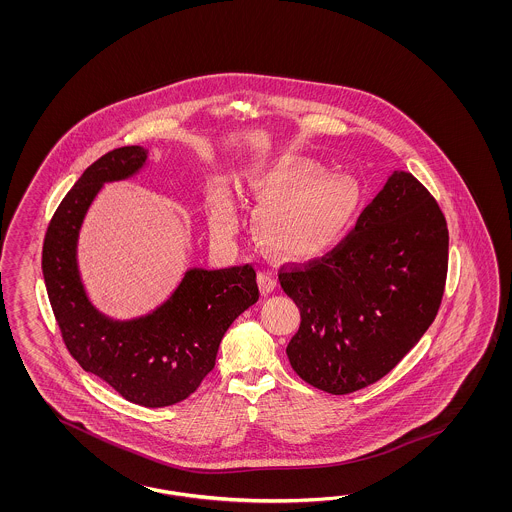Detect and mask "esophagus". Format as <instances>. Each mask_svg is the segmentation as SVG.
I'll return each instance as SVG.
<instances>
[{
    "mask_svg": "<svg viewBox=\"0 0 512 512\" xmlns=\"http://www.w3.org/2000/svg\"><path fill=\"white\" fill-rule=\"evenodd\" d=\"M259 285H261V291H263L264 295L272 293L276 289V285H278V274L274 270L259 272Z\"/></svg>",
    "mask_w": 512,
    "mask_h": 512,
    "instance_id": "1",
    "label": "esophagus"
}]
</instances>
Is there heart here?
<instances>
[{"label":"heart","mask_w":512,"mask_h":512,"mask_svg":"<svg viewBox=\"0 0 512 512\" xmlns=\"http://www.w3.org/2000/svg\"><path fill=\"white\" fill-rule=\"evenodd\" d=\"M313 171L315 165L308 159L283 163L266 180L261 189L266 199L253 212L257 240L285 257L308 259L334 248L357 210L358 189L353 180L325 172L309 177ZM296 181L299 184L293 187ZM208 225L219 244L229 242L236 233L238 217L223 193L214 195Z\"/></svg>","instance_id":"heart-1"}]
</instances>
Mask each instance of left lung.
Wrapping results in <instances>:
<instances>
[{
    "instance_id": "left-lung-1",
    "label": "left lung",
    "mask_w": 512,
    "mask_h": 512,
    "mask_svg": "<svg viewBox=\"0 0 512 512\" xmlns=\"http://www.w3.org/2000/svg\"><path fill=\"white\" fill-rule=\"evenodd\" d=\"M447 221L430 191L394 171L357 225L323 259L279 270L300 310L289 362L311 387L349 394L385 377L439 310Z\"/></svg>"
}]
</instances>
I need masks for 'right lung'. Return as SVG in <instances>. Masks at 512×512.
I'll return each instance as SVG.
<instances>
[{"mask_svg":"<svg viewBox=\"0 0 512 512\" xmlns=\"http://www.w3.org/2000/svg\"><path fill=\"white\" fill-rule=\"evenodd\" d=\"M148 150L124 146L99 157L65 195L43 244L48 300L69 353L127 402L165 407L186 400L216 364L234 319L259 300L251 264L221 270L189 268L154 311L112 319L97 310L78 270V236L101 187L135 176Z\"/></svg>","mask_w":512,"mask_h":512,"instance_id":"1","label":"right lung"}]
</instances>
